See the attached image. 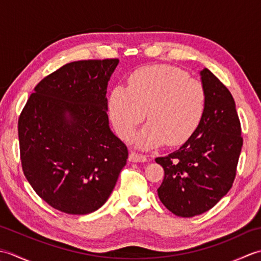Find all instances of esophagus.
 Wrapping results in <instances>:
<instances>
[{"instance_id":"34e87169","label":"esophagus","mask_w":261,"mask_h":261,"mask_svg":"<svg viewBox=\"0 0 261 261\" xmlns=\"http://www.w3.org/2000/svg\"><path fill=\"white\" fill-rule=\"evenodd\" d=\"M129 160L134 163H143V162H147V157L145 154L138 153L136 151H131L129 154Z\"/></svg>"}]
</instances>
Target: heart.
Listing matches in <instances>:
<instances>
[{
  "instance_id": "b5f03b06",
  "label": "heart",
  "mask_w": 261,
  "mask_h": 261,
  "mask_svg": "<svg viewBox=\"0 0 261 261\" xmlns=\"http://www.w3.org/2000/svg\"><path fill=\"white\" fill-rule=\"evenodd\" d=\"M207 102L202 82L188 77L186 71L169 66H146L127 80V87L116 86L110 97V115L114 129L127 139L145 119L149 123L137 136L142 148L167 141L178 145L186 141L201 122Z\"/></svg>"
}]
</instances>
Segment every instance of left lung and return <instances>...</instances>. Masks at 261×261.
Returning <instances> with one entry per match:
<instances>
[{
    "label": "left lung",
    "instance_id": "obj_1",
    "mask_svg": "<svg viewBox=\"0 0 261 261\" xmlns=\"http://www.w3.org/2000/svg\"><path fill=\"white\" fill-rule=\"evenodd\" d=\"M201 79L207 102L198 126L179 149L156 158L165 170L159 199L181 218L206 212L230 191L243 143L230 91L207 68Z\"/></svg>",
    "mask_w": 261,
    "mask_h": 261
}]
</instances>
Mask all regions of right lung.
Here are the masks:
<instances>
[{"instance_id": "1", "label": "right lung", "mask_w": 261, "mask_h": 261, "mask_svg": "<svg viewBox=\"0 0 261 261\" xmlns=\"http://www.w3.org/2000/svg\"><path fill=\"white\" fill-rule=\"evenodd\" d=\"M119 59L64 65L35 87L20 114L22 169L43 201L68 214L107 202L127 159L109 126L108 83Z\"/></svg>"}]
</instances>
